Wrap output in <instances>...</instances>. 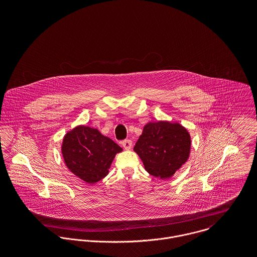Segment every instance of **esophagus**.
I'll list each match as a JSON object with an SVG mask.
<instances>
[{
    "label": "esophagus",
    "mask_w": 257,
    "mask_h": 257,
    "mask_svg": "<svg viewBox=\"0 0 257 257\" xmlns=\"http://www.w3.org/2000/svg\"><path fill=\"white\" fill-rule=\"evenodd\" d=\"M121 146L122 147L125 149V150H130L132 147H133V143H132V141H130V140H125V141H123L122 143H121Z\"/></svg>",
    "instance_id": "esophagus-1"
}]
</instances>
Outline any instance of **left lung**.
Wrapping results in <instances>:
<instances>
[{"mask_svg":"<svg viewBox=\"0 0 257 257\" xmlns=\"http://www.w3.org/2000/svg\"><path fill=\"white\" fill-rule=\"evenodd\" d=\"M191 136L177 121L147 122L134 147L147 172L159 179L171 178L187 162Z\"/></svg>","mask_w":257,"mask_h":257,"instance_id":"obj_1","label":"left lung"}]
</instances>
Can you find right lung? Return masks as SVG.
I'll list each match as a JSON object with an SVG mask.
<instances>
[{
    "label": "right lung",
    "instance_id": "1",
    "mask_svg": "<svg viewBox=\"0 0 257 257\" xmlns=\"http://www.w3.org/2000/svg\"><path fill=\"white\" fill-rule=\"evenodd\" d=\"M122 151L97 128L77 125L64 136L61 153L66 167L85 183H97L109 174L115 154Z\"/></svg>",
    "mask_w": 257,
    "mask_h": 257
}]
</instances>
